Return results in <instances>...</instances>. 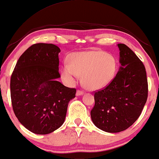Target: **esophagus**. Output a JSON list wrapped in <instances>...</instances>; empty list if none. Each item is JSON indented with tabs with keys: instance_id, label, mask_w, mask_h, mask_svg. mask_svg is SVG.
Returning a JSON list of instances; mask_svg holds the SVG:
<instances>
[{
	"instance_id": "34e87169",
	"label": "esophagus",
	"mask_w": 159,
	"mask_h": 159,
	"mask_svg": "<svg viewBox=\"0 0 159 159\" xmlns=\"http://www.w3.org/2000/svg\"><path fill=\"white\" fill-rule=\"evenodd\" d=\"M84 93V91H81V90H78L76 92L77 96H81V95H83Z\"/></svg>"
}]
</instances>
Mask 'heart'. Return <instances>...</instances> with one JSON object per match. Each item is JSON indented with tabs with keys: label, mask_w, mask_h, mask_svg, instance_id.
<instances>
[{
	"label": "heart",
	"mask_w": 159,
	"mask_h": 159,
	"mask_svg": "<svg viewBox=\"0 0 159 159\" xmlns=\"http://www.w3.org/2000/svg\"><path fill=\"white\" fill-rule=\"evenodd\" d=\"M117 70V63L112 56L103 51L75 53L70 58V64L61 68L63 79L73 83L78 74H81L82 84L88 89H100L110 84Z\"/></svg>",
	"instance_id": "heart-1"
}]
</instances>
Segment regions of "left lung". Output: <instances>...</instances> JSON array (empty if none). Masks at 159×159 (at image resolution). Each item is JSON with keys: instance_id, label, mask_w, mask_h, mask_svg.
<instances>
[{"instance_id": "1", "label": "left lung", "mask_w": 159, "mask_h": 159, "mask_svg": "<svg viewBox=\"0 0 159 159\" xmlns=\"http://www.w3.org/2000/svg\"><path fill=\"white\" fill-rule=\"evenodd\" d=\"M120 67L114 79L94 91L92 121L106 132L127 129L140 116L148 98V80L142 61L126 45L118 44Z\"/></svg>"}]
</instances>
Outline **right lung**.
Here are the masks:
<instances>
[{
  "label": "right lung",
  "mask_w": 159,
  "mask_h": 159,
  "mask_svg": "<svg viewBox=\"0 0 159 159\" xmlns=\"http://www.w3.org/2000/svg\"><path fill=\"white\" fill-rule=\"evenodd\" d=\"M60 48L51 43L30 46L16 63L11 77V98L16 116L23 126L36 134H48L65 120L69 101L76 89L56 79Z\"/></svg>",
  "instance_id": "right-lung-1"
}]
</instances>
